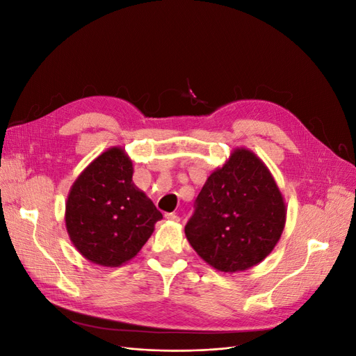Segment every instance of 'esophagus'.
Returning <instances> with one entry per match:
<instances>
[{"instance_id": "34e87169", "label": "esophagus", "mask_w": 356, "mask_h": 356, "mask_svg": "<svg viewBox=\"0 0 356 356\" xmlns=\"http://www.w3.org/2000/svg\"><path fill=\"white\" fill-rule=\"evenodd\" d=\"M165 218L170 220V221H177V222L179 221V217L177 213H165Z\"/></svg>"}]
</instances>
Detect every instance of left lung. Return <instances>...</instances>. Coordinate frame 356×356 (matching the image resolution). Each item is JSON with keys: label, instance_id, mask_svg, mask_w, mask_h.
Here are the masks:
<instances>
[{"label": "left lung", "instance_id": "obj_1", "mask_svg": "<svg viewBox=\"0 0 356 356\" xmlns=\"http://www.w3.org/2000/svg\"><path fill=\"white\" fill-rule=\"evenodd\" d=\"M285 215L282 195L266 165L250 149L238 148L204 182L186 236L209 266L241 272L272 252Z\"/></svg>", "mask_w": 356, "mask_h": 356}]
</instances>
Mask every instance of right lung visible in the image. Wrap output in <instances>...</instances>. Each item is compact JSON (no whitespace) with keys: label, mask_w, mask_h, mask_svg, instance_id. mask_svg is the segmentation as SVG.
Listing matches in <instances>:
<instances>
[{"label":"right lung","mask_w":356,"mask_h":356,"mask_svg":"<svg viewBox=\"0 0 356 356\" xmlns=\"http://www.w3.org/2000/svg\"><path fill=\"white\" fill-rule=\"evenodd\" d=\"M122 148L106 149L75 179L67 200L70 238L89 261L117 267L134 258L163 218L132 181Z\"/></svg>","instance_id":"add662e5"}]
</instances>
